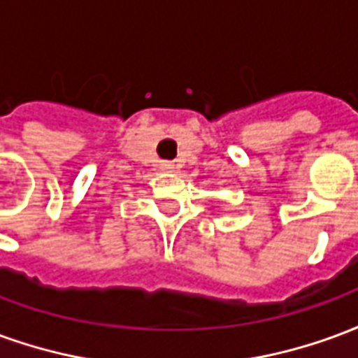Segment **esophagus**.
I'll return each instance as SVG.
<instances>
[{
    "mask_svg": "<svg viewBox=\"0 0 358 358\" xmlns=\"http://www.w3.org/2000/svg\"><path fill=\"white\" fill-rule=\"evenodd\" d=\"M159 169H161V171H164V172H169V171H172V169H174V164H172L171 161H163V163L159 164Z\"/></svg>",
    "mask_w": 358,
    "mask_h": 358,
    "instance_id": "esophagus-1",
    "label": "esophagus"
}]
</instances>
